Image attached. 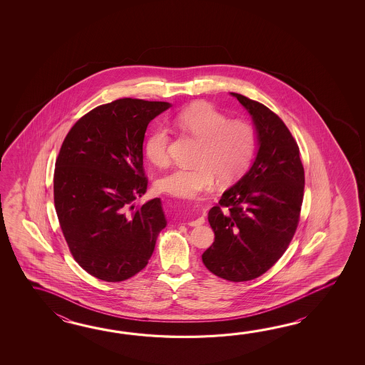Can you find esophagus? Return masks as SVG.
I'll list each match as a JSON object with an SVG mask.
<instances>
[{"label":"esophagus","instance_id":"obj_1","mask_svg":"<svg viewBox=\"0 0 365 365\" xmlns=\"http://www.w3.org/2000/svg\"><path fill=\"white\" fill-rule=\"evenodd\" d=\"M203 223H205V217H197L195 220H192V222H189L187 225H190V227H197V225H203Z\"/></svg>","mask_w":365,"mask_h":365}]
</instances>
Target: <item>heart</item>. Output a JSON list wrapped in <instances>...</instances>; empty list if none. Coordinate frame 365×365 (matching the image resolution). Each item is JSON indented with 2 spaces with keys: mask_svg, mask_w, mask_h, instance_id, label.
<instances>
[{
  "mask_svg": "<svg viewBox=\"0 0 365 365\" xmlns=\"http://www.w3.org/2000/svg\"><path fill=\"white\" fill-rule=\"evenodd\" d=\"M175 126L201 140L194 170L176 168L158 180L156 189L182 200H195L214 189L217 176L230 184L240 179L253 160L257 148V133L242 120H230L209 103L197 101L181 109L173 117ZM170 132L158 126L148 134L145 154L156 167L168 163Z\"/></svg>",
  "mask_w": 365,
  "mask_h": 365,
  "instance_id": "b5f03b06",
  "label": "heart"
}]
</instances>
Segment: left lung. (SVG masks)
<instances>
[{
  "instance_id": "8db88e82",
  "label": "left lung",
  "mask_w": 365,
  "mask_h": 365,
  "mask_svg": "<svg viewBox=\"0 0 365 365\" xmlns=\"http://www.w3.org/2000/svg\"><path fill=\"white\" fill-rule=\"evenodd\" d=\"M231 95L252 117L256 158L222 194L220 206L210 210L215 240L202 261L219 278L245 282L267 272L288 248L299 223L305 178L299 146L279 117L258 101Z\"/></svg>"
}]
</instances>
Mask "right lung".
<instances>
[{
    "label": "right lung",
    "instance_id": "1",
    "mask_svg": "<svg viewBox=\"0 0 365 365\" xmlns=\"http://www.w3.org/2000/svg\"><path fill=\"white\" fill-rule=\"evenodd\" d=\"M167 101L124 98L79 118L56 160L53 193L62 233L79 266L98 279H129L148 264L167 225L160 198L146 193L143 140Z\"/></svg>",
    "mask_w": 365,
    "mask_h": 365
}]
</instances>
